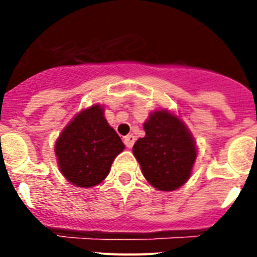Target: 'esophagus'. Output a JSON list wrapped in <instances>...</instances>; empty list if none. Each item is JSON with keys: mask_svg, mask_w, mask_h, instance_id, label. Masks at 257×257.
I'll list each match as a JSON object with an SVG mask.
<instances>
[{"mask_svg": "<svg viewBox=\"0 0 257 257\" xmlns=\"http://www.w3.org/2000/svg\"><path fill=\"white\" fill-rule=\"evenodd\" d=\"M135 136L134 135H127V136H124L123 138V143L124 144H126V147L128 149L130 148H133V145H134V143H135Z\"/></svg>", "mask_w": 257, "mask_h": 257, "instance_id": "34e87169", "label": "esophagus"}]
</instances>
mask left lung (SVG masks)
<instances>
[{
    "label": "left lung",
    "mask_w": 257,
    "mask_h": 257,
    "mask_svg": "<svg viewBox=\"0 0 257 257\" xmlns=\"http://www.w3.org/2000/svg\"><path fill=\"white\" fill-rule=\"evenodd\" d=\"M144 138L133 153L152 187L172 192L189 180L197 158V144L185 123L167 109L154 110L143 124Z\"/></svg>",
    "instance_id": "8db88e82"
}]
</instances>
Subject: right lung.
Here are the masks:
<instances>
[{
	"label": "right lung",
	"mask_w": 257,
	"mask_h": 257,
	"mask_svg": "<svg viewBox=\"0 0 257 257\" xmlns=\"http://www.w3.org/2000/svg\"><path fill=\"white\" fill-rule=\"evenodd\" d=\"M54 149L63 176L76 187L92 188L108 176L124 144L104 117L103 106L92 104L63 128Z\"/></svg>",
	"instance_id": "add662e5"
}]
</instances>
